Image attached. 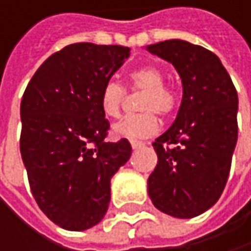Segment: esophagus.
Returning <instances> with one entry per match:
<instances>
[{
  "label": "esophagus",
  "instance_id": "esophagus-1",
  "mask_svg": "<svg viewBox=\"0 0 251 251\" xmlns=\"http://www.w3.org/2000/svg\"><path fill=\"white\" fill-rule=\"evenodd\" d=\"M130 145H132V148H133V150H138V148L144 147L145 144H144V142H141V141H130Z\"/></svg>",
  "mask_w": 251,
  "mask_h": 251
}]
</instances>
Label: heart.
<instances>
[{
	"label": "heart",
	"instance_id": "heart-1",
	"mask_svg": "<svg viewBox=\"0 0 251 251\" xmlns=\"http://www.w3.org/2000/svg\"><path fill=\"white\" fill-rule=\"evenodd\" d=\"M164 82L166 75L157 65H144L129 74L127 88L130 91H144L139 100V110L142 113L127 116L118 122L113 126V133L116 136L139 139L152 136L158 132L160 121L155 113L170 116L178 104L176 91ZM125 97V87L115 79H109L100 93L101 112L110 119H118L122 113Z\"/></svg>",
	"mask_w": 251,
	"mask_h": 251
}]
</instances>
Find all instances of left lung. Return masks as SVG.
<instances>
[{
	"label": "left lung",
	"instance_id": "1",
	"mask_svg": "<svg viewBox=\"0 0 251 251\" xmlns=\"http://www.w3.org/2000/svg\"><path fill=\"white\" fill-rule=\"evenodd\" d=\"M147 49L172 62L183 85L175 124L152 142L158 161L148 195L161 212L193 218L226 187L238 136L237 90L220 58L202 46L173 39Z\"/></svg>",
	"mask_w": 251,
	"mask_h": 251
}]
</instances>
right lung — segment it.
Masks as SVG:
<instances>
[{"label": "right lung", "mask_w": 251, "mask_h": 251, "mask_svg": "<svg viewBox=\"0 0 251 251\" xmlns=\"http://www.w3.org/2000/svg\"><path fill=\"white\" fill-rule=\"evenodd\" d=\"M130 49L74 43L50 55L25 87L20 152L42 212L61 228L99 224L110 202V178L132 154L126 138L106 141L103 85Z\"/></svg>", "instance_id": "obj_1"}]
</instances>
